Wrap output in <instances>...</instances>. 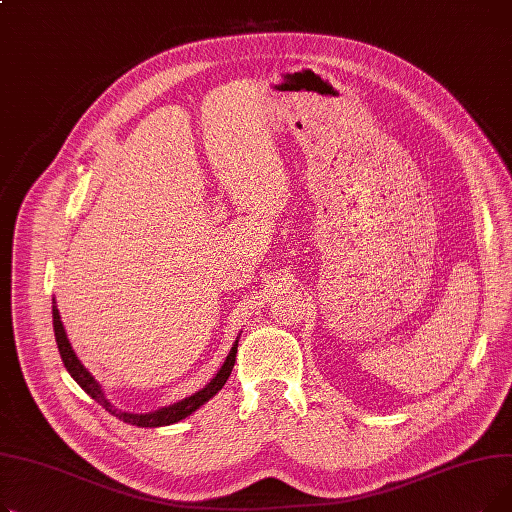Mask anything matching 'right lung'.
<instances>
[{
    "label": "right lung",
    "instance_id": "add662e5",
    "mask_svg": "<svg viewBox=\"0 0 512 512\" xmlns=\"http://www.w3.org/2000/svg\"><path fill=\"white\" fill-rule=\"evenodd\" d=\"M51 313H53V332H56V342H58V351H60V357L64 361V367L66 371L72 375L74 382L83 388L95 402H99V405L107 411L112 413L114 417H118L120 421L124 423H130V425H137V427H164V425H172V423H178L182 419H186L188 415H193L199 407H203L205 402L209 398H213L215 394H218L226 380L230 378L232 373V367H234V361H236V348H238V338L234 340L230 353L226 357V361L222 363L220 371L213 375V380L209 384H205L199 392L186 396L178 402H174V405H168V407H161L157 411H149V413H130V411H122L118 407H114L110 400H107L101 384L93 378L91 371L80 363V359L76 357L74 348L66 336V330H64V324H62V317H60V311H58V305H56V299H51Z\"/></svg>",
    "mask_w": 512,
    "mask_h": 512
}]
</instances>
